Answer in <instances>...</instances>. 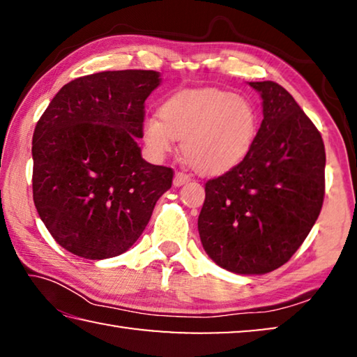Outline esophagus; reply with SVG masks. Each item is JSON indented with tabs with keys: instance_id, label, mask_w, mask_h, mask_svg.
I'll return each mask as SVG.
<instances>
[{
	"instance_id": "obj_1",
	"label": "esophagus",
	"mask_w": 357,
	"mask_h": 357,
	"mask_svg": "<svg viewBox=\"0 0 357 357\" xmlns=\"http://www.w3.org/2000/svg\"><path fill=\"white\" fill-rule=\"evenodd\" d=\"M189 181H190V178L187 176V174L178 172L176 174H174V178H173V185L174 187H181V185H184L185 183H189Z\"/></svg>"
}]
</instances>
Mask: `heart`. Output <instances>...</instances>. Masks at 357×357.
<instances>
[{"label": "heart", "mask_w": 357, "mask_h": 357, "mask_svg": "<svg viewBox=\"0 0 357 357\" xmlns=\"http://www.w3.org/2000/svg\"><path fill=\"white\" fill-rule=\"evenodd\" d=\"M258 132V112L249 99L208 88L174 94L160 118L143 121V138L155 155H167L174 142L193 170L215 176L245 159Z\"/></svg>", "instance_id": "b5f03b06"}]
</instances>
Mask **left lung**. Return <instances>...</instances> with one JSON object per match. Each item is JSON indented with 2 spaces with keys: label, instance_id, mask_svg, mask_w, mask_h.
I'll use <instances>...</instances> for the list:
<instances>
[{
  "label": "left lung",
  "instance_id": "left-lung-1",
  "mask_svg": "<svg viewBox=\"0 0 357 357\" xmlns=\"http://www.w3.org/2000/svg\"><path fill=\"white\" fill-rule=\"evenodd\" d=\"M263 121L245 159L206 183L198 215L204 252L234 274L261 275L304 243L324 198L321 134L285 88L250 82Z\"/></svg>",
  "mask_w": 357,
  "mask_h": 357
}]
</instances>
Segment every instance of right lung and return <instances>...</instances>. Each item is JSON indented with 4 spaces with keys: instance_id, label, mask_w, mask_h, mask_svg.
Returning <instances> with one entry per match:
<instances>
[{
    "instance_id": "obj_1",
    "label": "right lung",
    "mask_w": 357,
    "mask_h": 357,
    "mask_svg": "<svg viewBox=\"0 0 357 357\" xmlns=\"http://www.w3.org/2000/svg\"><path fill=\"white\" fill-rule=\"evenodd\" d=\"M155 70H107L59 89L33 135V200L56 243L86 259L134 245L173 170L142 157L144 100Z\"/></svg>"
}]
</instances>
